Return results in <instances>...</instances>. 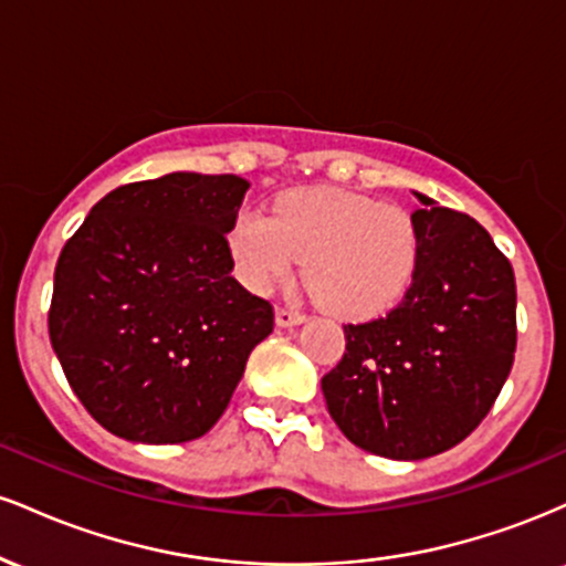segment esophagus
Returning <instances> with one entry per match:
<instances>
[{
    "instance_id": "obj_1",
    "label": "esophagus",
    "mask_w": 566,
    "mask_h": 566,
    "mask_svg": "<svg viewBox=\"0 0 566 566\" xmlns=\"http://www.w3.org/2000/svg\"><path fill=\"white\" fill-rule=\"evenodd\" d=\"M305 322L303 311L292 308V305H279L276 308V324L279 327H295V324Z\"/></svg>"
}]
</instances>
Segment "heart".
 Masks as SVG:
<instances>
[{
  "mask_svg": "<svg viewBox=\"0 0 566 566\" xmlns=\"http://www.w3.org/2000/svg\"><path fill=\"white\" fill-rule=\"evenodd\" d=\"M229 247L250 290H271L303 258V276L322 305L367 319L394 308L412 284L420 237L405 207L314 186L279 197L271 218L242 212Z\"/></svg>",
  "mask_w": 566,
  "mask_h": 566,
  "instance_id": "b5f03b06",
  "label": "heart"
}]
</instances>
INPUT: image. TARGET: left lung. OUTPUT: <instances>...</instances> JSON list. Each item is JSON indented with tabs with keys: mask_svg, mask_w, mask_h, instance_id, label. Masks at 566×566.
<instances>
[{
	"mask_svg": "<svg viewBox=\"0 0 566 566\" xmlns=\"http://www.w3.org/2000/svg\"><path fill=\"white\" fill-rule=\"evenodd\" d=\"M418 269L386 316L343 324L322 378L333 420L361 450L420 460L486 418L516 354V279L484 226L420 197Z\"/></svg>",
	"mask_w": 566,
	"mask_h": 566,
	"instance_id": "left-lung-1",
	"label": "left lung"
}]
</instances>
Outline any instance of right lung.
Instances as JSON below:
<instances>
[{
    "label": "right lung",
    "mask_w": 566,
    "mask_h": 566,
    "mask_svg": "<svg viewBox=\"0 0 566 566\" xmlns=\"http://www.w3.org/2000/svg\"><path fill=\"white\" fill-rule=\"evenodd\" d=\"M247 188L199 172L119 186L63 244L50 343L71 391L116 437H205L274 329V305L231 276L226 233Z\"/></svg>",
    "instance_id": "right-lung-1"
}]
</instances>
